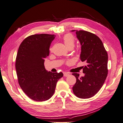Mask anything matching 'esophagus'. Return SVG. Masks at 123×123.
<instances>
[{"label": "esophagus", "instance_id": "34e87169", "mask_svg": "<svg viewBox=\"0 0 123 123\" xmlns=\"http://www.w3.org/2000/svg\"><path fill=\"white\" fill-rule=\"evenodd\" d=\"M69 75V74L67 73V72H64V76L65 77H67V76H68Z\"/></svg>", "mask_w": 123, "mask_h": 123}]
</instances>
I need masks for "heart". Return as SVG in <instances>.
<instances>
[{"mask_svg":"<svg viewBox=\"0 0 123 123\" xmlns=\"http://www.w3.org/2000/svg\"><path fill=\"white\" fill-rule=\"evenodd\" d=\"M63 40L66 46L68 48H73L75 45V39L74 37L70 34H67L65 35L63 37Z\"/></svg>","mask_w":123,"mask_h":123,"instance_id":"1","label":"heart"}]
</instances>
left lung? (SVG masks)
<instances>
[{
    "instance_id": "8db88e82",
    "label": "left lung",
    "mask_w": 123,
    "mask_h": 123,
    "mask_svg": "<svg viewBox=\"0 0 123 123\" xmlns=\"http://www.w3.org/2000/svg\"><path fill=\"white\" fill-rule=\"evenodd\" d=\"M76 31L81 44L80 59L85 62L83 72L84 76L73 73L76 79L73 92L80 98H90L99 91L108 74V54L102 40L94 34L83 30Z\"/></svg>"
}]
</instances>
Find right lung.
Instances as JSON below:
<instances>
[{
	"label": "right lung",
	"instance_id": "obj_1",
	"mask_svg": "<svg viewBox=\"0 0 123 123\" xmlns=\"http://www.w3.org/2000/svg\"><path fill=\"white\" fill-rule=\"evenodd\" d=\"M55 35L40 34L25 38L20 44L15 67L18 83L29 98L38 102L50 99L54 93L62 72H48L44 66V58Z\"/></svg>",
	"mask_w": 123,
	"mask_h": 123
}]
</instances>
